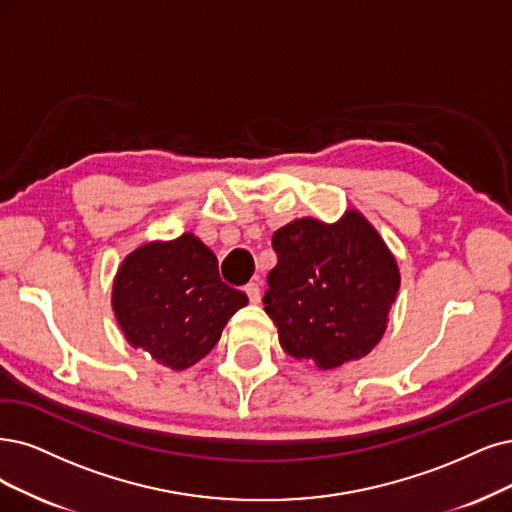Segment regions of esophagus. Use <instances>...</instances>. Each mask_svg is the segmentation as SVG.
<instances>
[{
	"instance_id": "esophagus-1",
	"label": "esophagus",
	"mask_w": 512,
	"mask_h": 512,
	"mask_svg": "<svg viewBox=\"0 0 512 512\" xmlns=\"http://www.w3.org/2000/svg\"><path fill=\"white\" fill-rule=\"evenodd\" d=\"M244 293L249 295L251 304H259V301H261V287H259V282H249V285L244 287Z\"/></svg>"
}]
</instances>
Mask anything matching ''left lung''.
Instances as JSON below:
<instances>
[{"mask_svg": "<svg viewBox=\"0 0 512 512\" xmlns=\"http://www.w3.org/2000/svg\"><path fill=\"white\" fill-rule=\"evenodd\" d=\"M278 263L263 297L280 346L318 369L356 361L380 342L401 285L399 268L356 211L327 225L297 219L272 236Z\"/></svg>", "mask_w": 512, "mask_h": 512, "instance_id": "obj_1", "label": "left lung"}]
</instances>
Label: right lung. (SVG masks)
<instances>
[{
	"instance_id": "1",
	"label": "right lung",
	"mask_w": 512,
	"mask_h": 512,
	"mask_svg": "<svg viewBox=\"0 0 512 512\" xmlns=\"http://www.w3.org/2000/svg\"><path fill=\"white\" fill-rule=\"evenodd\" d=\"M113 312L128 344L170 369L192 367L249 299L227 287L211 249L183 234L132 251L113 282Z\"/></svg>"
}]
</instances>
